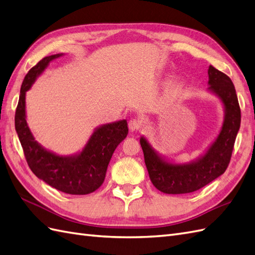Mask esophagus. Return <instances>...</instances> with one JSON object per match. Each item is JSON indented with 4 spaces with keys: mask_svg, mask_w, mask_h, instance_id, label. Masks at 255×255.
I'll return each mask as SVG.
<instances>
[{
    "mask_svg": "<svg viewBox=\"0 0 255 255\" xmlns=\"http://www.w3.org/2000/svg\"><path fill=\"white\" fill-rule=\"evenodd\" d=\"M128 127H129V130L131 132L138 131V130L141 128V124L138 120H131V121H129V123H128Z\"/></svg>",
    "mask_w": 255,
    "mask_h": 255,
    "instance_id": "obj_1",
    "label": "esophagus"
}]
</instances>
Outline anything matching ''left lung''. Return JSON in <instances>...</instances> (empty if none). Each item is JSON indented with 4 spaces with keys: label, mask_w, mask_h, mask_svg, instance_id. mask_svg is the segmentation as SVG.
I'll return each mask as SVG.
<instances>
[{
    "label": "left lung",
    "mask_w": 255,
    "mask_h": 255,
    "mask_svg": "<svg viewBox=\"0 0 255 255\" xmlns=\"http://www.w3.org/2000/svg\"><path fill=\"white\" fill-rule=\"evenodd\" d=\"M208 93L214 95L224 109V120L217 138L198 158L190 162H174L159 154L142 135L140 144L149 179L165 194H186L200 190L223 174L230 164L234 143L240 128V108L236 90L226 74L210 65Z\"/></svg>",
    "instance_id": "obj_1"
}]
</instances>
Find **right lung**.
Returning a JSON list of instances; mask_svg holds the SVG:
<instances>
[{"label":"right lung","instance_id":"add662e5","mask_svg":"<svg viewBox=\"0 0 255 255\" xmlns=\"http://www.w3.org/2000/svg\"><path fill=\"white\" fill-rule=\"evenodd\" d=\"M45 57L25 75L15 114V128L28 165L38 179L56 190L71 195H86L99 188L117 145L128 134L127 121L122 120L95 128L82 151L63 156L45 148L32 134L25 115V94L49 63L62 57Z\"/></svg>","mask_w":255,"mask_h":255}]
</instances>
